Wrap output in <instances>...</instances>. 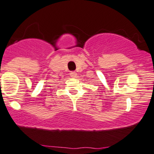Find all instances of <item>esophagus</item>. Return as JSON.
<instances>
[{"mask_svg": "<svg viewBox=\"0 0 154 154\" xmlns=\"http://www.w3.org/2000/svg\"><path fill=\"white\" fill-rule=\"evenodd\" d=\"M70 76H71L72 78H75V77L77 76V73L75 71L70 72Z\"/></svg>", "mask_w": 154, "mask_h": 154, "instance_id": "1", "label": "esophagus"}]
</instances>
